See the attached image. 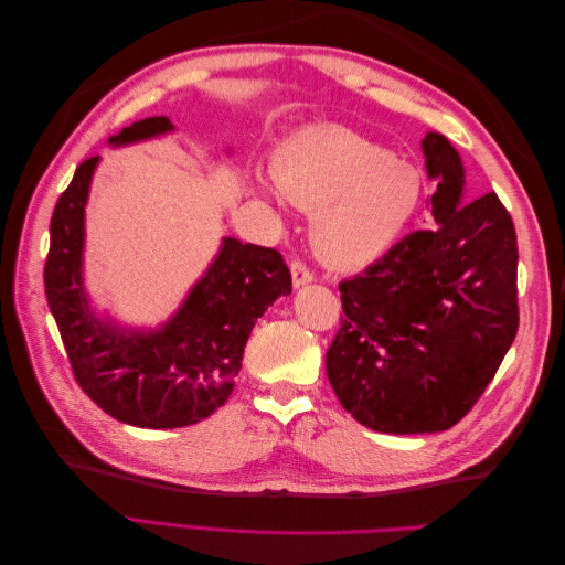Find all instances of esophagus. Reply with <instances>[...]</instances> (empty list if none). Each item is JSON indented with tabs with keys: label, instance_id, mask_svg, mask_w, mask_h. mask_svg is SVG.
<instances>
[{
	"label": "esophagus",
	"instance_id": "1",
	"mask_svg": "<svg viewBox=\"0 0 565 565\" xmlns=\"http://www.w3.org/2000/svg\"><path fill=\"white\" fill-rule=\"evenodd\" d=\"M289 270H292V285L295 287H301V285H309L313 280V270L306 266L303 262L295 259L292 264H289Z\"/></svg>",
	"mask_w": 565,
	"mask_h": 565
}]
</instances>
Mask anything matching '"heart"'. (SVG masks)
Wrapping results in <instances>:
<instances>
[{"instance_id": "b5f03b06", "label": "heart", "mask_w": 565, "mask_h": 565, "mask_svg": "<svg viewBox=\"0 0 565 565\" xmlns=\"http://www.w3.org/2000/svg\"><path fill=\"white\" fill-rule=\"evenodd\" d=\"M278 191L313 214L324 262L361 268L384 256L413 218L422 181L415 167L347 127L301 129L270 158Z\"/></svg>"}]
</instances>
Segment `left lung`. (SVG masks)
Here are the masks:
<instances>
[{
	"label": "left lung",
	"instance_id": "obj_1",
	"mask_svg": "<svg viewBox=\"0 0 565 565\" xmlns=\"http://www.w3.org/2000/svg\"><path fill=\"white\" fill-rule=\"evenodd\" d=\"M422 150L438 179L434 228L405 235L339 285L341 328L324 355L339 403L367 429L434 434L483 396L519 330V245L494 193H465L446 136Z\"/></svg>",
	"mask_w": 565,
	"mask_h": 565
}]
</instances>
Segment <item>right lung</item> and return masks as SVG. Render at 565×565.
Segmentation results:
<instances>
[{"mask_svg": "<svg viewBox=\"0 0 565 565\" xmlns=\"http://www.w3.org/2000/svg\"><path fill=\"white\" fill-rule=\"evenodd\" d=\"M169 117H146L113 136L131 143L172 131ZM98 158L84 160L51 216L44 292L75 382L110 417L143 429H177L224 405L256 318L292 276L282 254L226 237L214 264L179 313L158 332H122L89 313L82 287L84 204Z\"/></svg>", "mask_w": 565, "mask_h": 565, "instance_id": "obj_1", "label": "right lung"}]
</instances>
